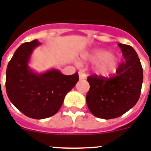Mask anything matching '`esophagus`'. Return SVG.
Here are the masks:
<instances>
[{
    "label": "esophagus",
    "instance_id": "1",
    "mask_svg": "<svg viewBox=\"0 0 151 151\" xmlns=\"http://www.w3.org/2000/svg\"><path fill=\"white\" fill-rule=\"evenodd\" d=\"M78 74H79V79H80V80H82V79H85V78H87V75H86L85 73H83V72H81V71H79Z\"/></svg>",
    "mask_w": 151,
    "mask_h": 151
}]
</instances>
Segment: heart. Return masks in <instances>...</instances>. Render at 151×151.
Segmentation results:
<instances>
[{
  "label": "heart",
  "instance_id": "1",
  "mask_svg": "<svg viewBox=\"0 0 151 151\" xmlns=\"http://www.w3.org/2000/svg\"><path fill=\"white\" fill-rule=\"evenodd\" d=\"M85 60L97 63V72L103 76H109L114 73L118 68V59L110 52L98 49L92 54L84 57Z\"/></svg>",
  "mask_w": 151,
  "mask_h": 151
}]
</instances>
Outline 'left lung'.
Returning a JSON list of instances; mask_svg holds the SVG:
<instances>
[{
    "instance_id": "left-lung-1",
    "label": "left lung",
    "mask_w": 151,
    "mask_h": 151,
    "mask_svg": "<svg viewBox=\"0 0 151 151\" xmlns=\"http://www.w3.org/2000/svg\"><path fill=\"white\" fill-rule=\"evenodd\" d=\"M124 61L111 78L90 76L86 103L90 112L103 119L116 118L129 111L138 102L143 73L140 60L130 45L118 44Z\"/></svg>"
}]
</instances>
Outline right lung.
<instances>
[{"instance_id": "right-lung-1", "label": "right lung", "mask_w": 151, "mask_h": 151, "mask_svg": "<svg viewBox=\"0 0 151 151\" xmlns=\"http://www.w3.org/2000/svg\"><path fill=\"white\" fill-rule=\"evenodd\" d=\"M41 45L37 40L17 48L6 70V92L13 105L26 116L44 119L55 114L66 95L79 80L78 73L64 75L57 69L37 73L30 68L34 50Z\"/></svg>"}]
</instances>
